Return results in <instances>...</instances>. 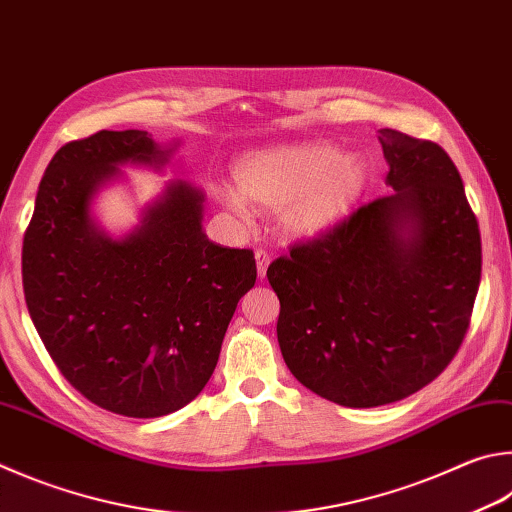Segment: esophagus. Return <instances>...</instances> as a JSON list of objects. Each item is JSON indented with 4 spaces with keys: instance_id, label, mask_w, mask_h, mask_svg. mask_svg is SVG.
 <instances>
[{
    "instance_id": "esophagus-1",
    "label": "esophagus",
    "mask_w": 512,
    "mask_h": 512,
    "mask_svg": "<svg viewBox=\"0 0 512 512\" xmlns=\"http://www.w3.org/2000/svg\"><path fill=\"white\" fill-rule=\"evenodd\" d=\"M255 259H257V275H259V280H264L266 268H268V264H271V253H268V250H264V248H257L255 250Z\"/></svg>"
}]
</instances>
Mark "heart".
Instances as JSON below:
<instances>
[{
	"instance_id": "obj_1",
	"label": "heart",
	"mask_w": 512,
	"mask_h": 512,
	"mask_svg": "<svg viewBox=\"0 0 512 512\" xmlns=\"http://www.w3.org/2000/svg\"><path fill=\"white\" fill-rule=\"evenodd\" d=\"M237 183L246 199L266 208H284L282 221L293 235L327 230L351 210L365 188V167L342 159L336 147L306 143L275 147L244 156L237 163ZM226 201L244 212V198L226 192Z\"/></svg>"
}]
</instances>
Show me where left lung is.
I'll list each match as a JSON object with an SVG mask.
<instances>
[{
  "label": "left lung",
  "instance_id": "obj_1",
  "mask_svg": "<svg viewBox=\"0 0 512 512\" xmlns=\"http://www.w3.org/2000/svg\"><path fill=\"white\" fill-rule=\"evenodd\" d=\"M396 190L353 210L268 266L286 367L345 407L403 401L466 338L481 235L457 165L439 143L380 129Z\"/></svg>",
  "mask_w": 512,
  "mask_h": 512
}]
</instances>
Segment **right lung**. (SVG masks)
Returning <instances> with one entry per match:
<instances>
[{"mask_svg":"<svg viewBox=\"0 0 512 512\" xmlns=\"http://www.w3.org/2000/svg\"><path fill=\"white\" fill-rule=\"evenodd\" d=\"M167 154L141 129L62 145L22 246L26 306L55 367L87 401L132 418L165 416L199 396L237 302L257 280L253 250L206 237L203 194L185 183L123 241L91 224L89 201L116 165Z\"/></svg>","mask_w":512,"mask_h":512,"instance_id":"obj_1","label":"right lung"}]
</instances>
